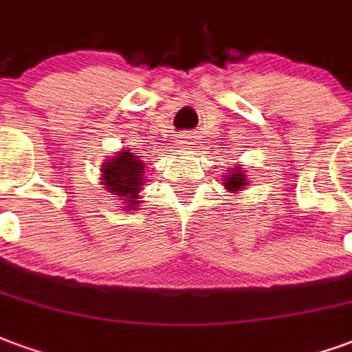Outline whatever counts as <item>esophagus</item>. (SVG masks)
Listing matches in <instances>:
<instances>
[{
  "label": "esophagus",
  "instance_id": "obj_1",
  "mask_svg": "<svg viewBox=\"0 0 352 352\" xmlns=\"http://www.w3.org/2000/svg\"><path fill=\"white\" fill-rule=\"evenodd\" d=\"M182 140H179V144H191V137L189 135H184V137H179Z\"/></svg>",
  "mask_w": 352,
  "mask_h": 352
}]
</instances>
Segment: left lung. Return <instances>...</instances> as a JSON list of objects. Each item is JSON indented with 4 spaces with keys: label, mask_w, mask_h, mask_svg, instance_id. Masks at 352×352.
I'll return each instance as SVG.
<instances>
[{
    "label": "left lung",
    "mask_w": 352,
    "mask_h": 352,
    "mask_svg": "<svg viewBox=\"0 0 352 352\" xmlns=\"http://www.w3.org/2000/svg\"><path fill=\"white\" fill-rule=\"evenodd\" d=\"M245 176H243L242 170H230V174L227 176V179L223 182L225 184V187L227 189H230V191H240L243 186H245Z\"/></svg>",
    "instance_id": "1"
}]
</instances>
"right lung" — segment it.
Returning a JSON list of instances; mask_svg holds the SVG:
<instances>
[{"label": "right lung", "mask_w": 352, "mask_h": 352, "mask_svg": "<svg viewBox=\"0 0 352 352\" xmlns=\"http://www.w3.org/2000/svg\"><path fill=\"white\" fill-rule=\"evenodd\" d=\"M142 173L144 165L142 161L131 153V150H123L114 159H109L102 168V184L107 186L109 193L122 197V201H129V206L125 210H137L133 208L137 204L138 189L142 186Z\"/></svg>", "instance_id": "obj_1"}]
</instances>
